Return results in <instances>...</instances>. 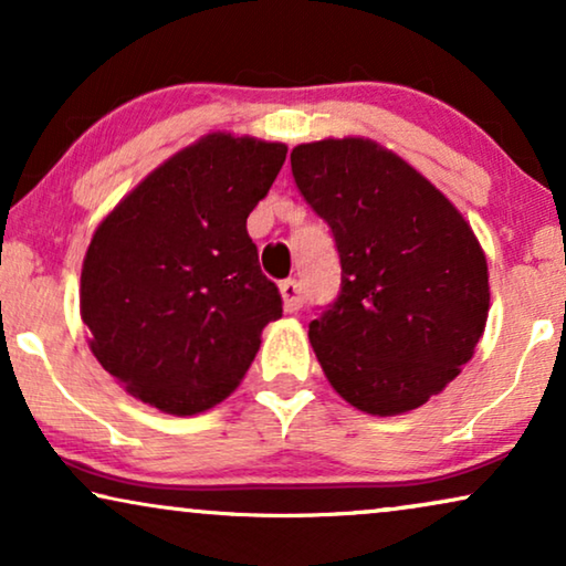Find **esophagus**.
Returning <instances> with one entry per match:
<instances>
[{"label":"esophagus","mask_w":566,"mask_h":566,"mask_svg":"<svg viewBox=\"0 0 566 566\" xmlns=\"http://www.w3.org/2000/svg\"><path fill=\"white\" fill-rule=\"evenodd\" d=\"M281 296H283V308L289 314L298 312L304 306V296H301V285L296 281H283L281 283Z\"/></svg>","instance_id":"obj_1"}]
</instances>
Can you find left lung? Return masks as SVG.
<instances>
[{
	"mask_svg": "<svg viewBox=\"0 0 566 566\" xmlns=\"http://www.w3.org/2000/svg\"><path fill=\"white\" fill-rule=\"evenodd\" d=\"M291 169L343 265L337 301L308 324L324 376L366 415L422 407L484 335L490 273L474 229L428 177L370 138L298 144Z\"/></svg>",
	"mask_w": 566,
	"mask_h": 566,
	"instance_id": "left-lung-1",
	"label": "left lung"
}]
</instances>
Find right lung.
I'll return each mask as SVG.
<instances>
[{"label": "right lung", "instance_id": "obj_1", "mask_svg": "<svg viewBox=\"0 0 566 566\" xmlns=\"http://www.w3.org/2000/svg\"><path fill=\"white\" fill-rule=\"evenodd\" d=\"M289 146L216 130L144 177L84 254L80 314L90 350L130 397L190 417L229 397L281 319L247 216Z\"/></svg>", "mask_w": 566, "mask_h": 566}]
</instances>
